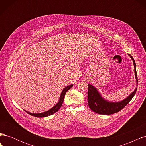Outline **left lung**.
I'll return each instance as SVG.
<instances>
[{
	"label": "left lung",
	"mask_w": 146,
	"mask_h": 146,
	"mask_svg": "<svg viewBox=\"0 0 146 146\" xmlns=\"http://www.w3.org/2000/svg\"><path fill=\"white\" fill-rule=\"evenodd\" d=\"M131 60H133L134 65L135 75L136 83H138V77H137L136 63L131 55H129ZM136 83V84H137ZM137 86V85H136ZM137 90V87L133 92L127 97V98L120 102H110L104 99L102 97L100 92L96 88L92 85L88 84V103L89 107L92 111L100 114H111L121 111L125 106L130 102V101L133 98Z\"/></svg>",
	"instance_id": "left-lung-1"
}]
</instances>
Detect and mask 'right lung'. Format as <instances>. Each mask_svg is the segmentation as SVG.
<instances>
[{"label":"right lung","instance_id":"right-lung-1","mask_svg":"<svg viewBox=\"0 0 146 146\" xmlns=\"http://www.w3.org/2000/svg\"><path fill=\"white\" fill-rule=\"evenodd\" d=\"M72 86H73V85H70L67 86L64 88L62 92H61L58 103H57L55 106H54V107H53L51 109L48 110V111H47L46 112L41 113H29L27 111H25H25L27 112L31 116L37 117H44L50 116V115H52V114L55 113L56 112L58 111L59 109L61 107V105H62V104L63 102V100L64 99V96H65L66 92H67L69 89H70V88L72 87Z\"/></svg>","mask_w":146,"mask_h":146}]
</instances>
